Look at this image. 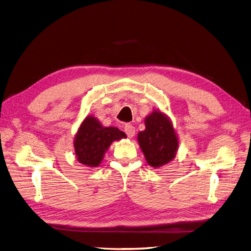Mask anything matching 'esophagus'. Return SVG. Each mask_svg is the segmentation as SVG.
I'll list each match as a JSON object with an SVG mask.
<instances>
[{"instance_id": "34e87169", "label": "esophagus", "mask_w": 251, "mask_h": 251, "mask_svg": "<svg viewBox=\"0 0 251 251\" xmlns=\"http://www.w3.org/2000/svg\"><path fill=\"white\" fill-rule=\"evenodd\" d=\"M125 132L127 135L128 138L134 137V135H135V126H133L132 125H126Z\"/></svg>"}]
</instances>
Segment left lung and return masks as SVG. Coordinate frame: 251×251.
I'll return each mask as SVG.
<instances>
[{"label": "left lung", "instance_id": "8db88e82", "mask_svg": "<svg viewBox=\"0 0 251 251\" xmlns=\"http://www.w3.org/2000/svg\"><path fill=\"white\" fill-rule=\"evenodd\" d=\"M146 130L137 140L149 165L160 169L173 161L179 148V138L171 118L160 110H153L144 118Z\"/></svg>", "mask_w": 251, "mask_h": 251}]
</instances>
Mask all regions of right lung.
<instances>
[{
    "mask_svg": "<svg viewBox=\"0 0 251 251\" xmlns=\"http://www.w3.org/2000/svg\"><path fill=\"white\" fill-rule=\"evenodd\" d=\"M123 138H126V135L118 127L103 126L94 115H88L75 134V157L87 168H97L112 142Z\"/></svg>",
    "mask_w": 251,
    "mask_h": 251,
    "instance_id": "obj_1",
    "label": "right lung"
}]
</instances>
